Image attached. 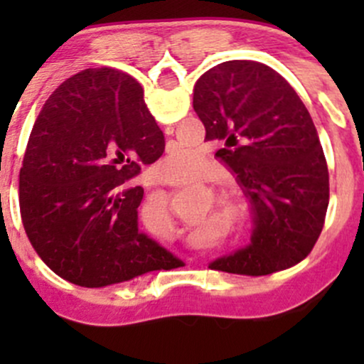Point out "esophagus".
Listing matches in <instances>:
<instances>
[{
	"label": "esophagus",
	"mask_w": 364,
	"mask_h": 364,
	"mask_svg": "<svg viewBox=\"0 0 364 364\" xmlns=\"http://www.w3.org/2000/svg\"><path fill=\"white\" fill-rule=\"evenodd\" d=\"M160 179H161V181H165V183H167V181H168V179H167V178H165V176H164V174H160Z\"/></svg>",
	"instance_id": "34e87169"
}]
</instances>
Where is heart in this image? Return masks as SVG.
I'll list each match as a JSON object with an SVG mask.
<instances>
[{
  "mask_svg": "<svg viewBox=\"0 0 364 364\" xmlns=\"http://www.w3.org/2000/svg\"><path fill=\"white\" fill-rule=\"evenodd\" d=\"M196 148H186V146H174L171 153L165 156L164 165L171 172H188L193 167V156L197 155ZM161 208L165 209V203L161 200Z\"/></svg>",
  "mask_w": 364,
  "mask_h": 364,
  "instance_id": "obj_1",
  "label": "heart"
}]
</instances>
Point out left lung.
<instances>
[{
    "label": "left lung",
    "instance_id": "1",
    "mask_svg": "<svg viewBox=\"0 0 364 364\" xmlns=\"http://www.w3.org/2000/svg\"><path fill=\"white\" fill-rule=\"evenodd\" d=\"M205 141L237 176L255 211L252 245L211 269L260 277L287 269L317 243L329 204V172L317 130L294 87L257 61L220 63L193 87Z\"/></svg>",
    "mask_w": 364,
    "mask_h": 364
}]
</instances>
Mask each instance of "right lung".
Instances as JSON below:
<instances>
[{"mask_svg": "<svg viewBox=\"0 0 364 364\" xmlns=\"http://www.w3.org/2000/svg\"><path fill=\"white\" fill-rule=\"evenodd\" d=\"M164 149L144 90L121 70L86 68L47 98L26 148L19 204L29 243L58 277L100 289L183 266L137 227L144 190L132 179Z\"/></svg>", "mask_w": 364, "mask_h": 364, "instance_id": "1", "label": "right lung"}]
</instances>
